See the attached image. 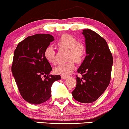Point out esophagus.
Instances as JSON below:
<instances>
[{
	"mask_svg": "<svg viewBox=\"0 0 129 129\" xmlns=\"http://www.w3.org/2000/svg\"><path fill=\"white\" fill-rule=\"evenodd\" d=\"M67 78H68L67 76H63V75H62V76H61V78L62 79H66Z\"/></svg>",
	"mask_w": 129,
	"mask_h": 129,
	"instance_id": "1",
	"label": "esophagus"
}]
</instances>
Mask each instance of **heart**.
I'll use <instances>...</instances> for the list:
<instances>
[{
    "mask_svg": "<svg viewBox=\"0 0 129 129\" xmlns=\"http://www.w3.org/2000/svg\"><path fill=\"white\" fill-rule=\"evenodd\" d=\"M57 45L60 48L69 49L68 62L60 63L54 68V72L56 74L63 76H67L72 73L75 68V61L80 62L84 59L85 54L84 46L79 42L75 37L68 34L62 35L57 42ZM44 56L46 60L50 63H56V51L52 45L47 46L44 50Z\"/></svg>",
    "mask_w": 129,
    "mask_h": 129,
    "instance_id": "b5f03b06",
    "label": "heart"
}]
</instances>
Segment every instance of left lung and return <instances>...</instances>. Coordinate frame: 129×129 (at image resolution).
<instances>
[{
	"mask_svg": "<svg viewBox=\"0 0 129 129\" xmlns=\"http://www.w3.org/2000/svg\"><path fill=\"white\" fill-rule=\"evenodd\" d=\"M86 54L78 70L82 78L76 76V86L72 91L75 100L91 103L104 92L111 79L113 57L106 40L91 29H83Z\"/></svg>",
	"mask_w": 129,
	"mask_h": 129,
	"instance_id": "left-lung-1",
	"label": "left lung"
}]
</instances>
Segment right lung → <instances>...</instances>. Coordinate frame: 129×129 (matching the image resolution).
<instances>
[{
	"label": "right lung",
	"instance_id": "add662e5",
	"mask_svg": "<svg viewBox=\"0 0 129 129\" xmlns=\"http://www.w3.org/2000/svg\"><path fill=\"white\" fill-rule=\"evenodd\" d=\"M54 40L48 34H36L19 42L14 50L13 75L22 97L30 104L49 100L53 83L61 78L50 75L52 68L44 56L45 48Z\"/></svg>",
	"mask_w": 129,
	"mask_h": 129
}]
</instances>
